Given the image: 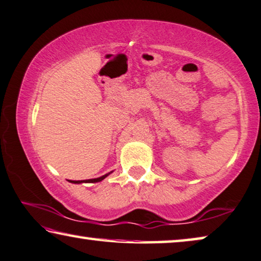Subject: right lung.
<instances>
[{
	"label": "right lung",
	"instance_id": "right-lung-1",
	"mask_svg": "<svg viewBox=\"0 0 261 261\" xmlns=\"http://www.w3.org/2000/svg\"><path fill=\"white\" fill-rule=\"evenodd\" d=\"M111 173L113 172H109V173H107V174H105V175H102V176H100V177H95V179H88V180H68L69 182L71 184H94V182H100V181H102L103 179H106L107 176H108L109 174H111Z\"/></svg>",
	"mask_w": 261,
	"mask_h": 261
}]
</instances>
